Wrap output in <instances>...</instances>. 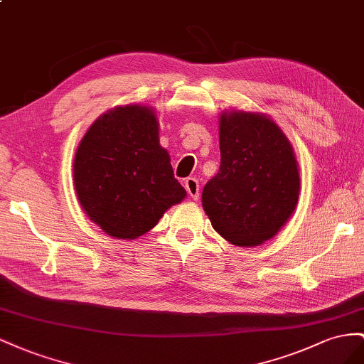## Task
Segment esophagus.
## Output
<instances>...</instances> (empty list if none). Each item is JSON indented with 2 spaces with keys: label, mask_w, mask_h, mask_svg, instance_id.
I'll list each match as a JSON object with an SVG mask.
<instances>
[{
  "label": "esophagus",
  "mask_w": 364,
  "mask_h": 364,
  "mask_svg": "<svg viewBox=\"0 0 364 364\" xmlns=\"http://www.w3.org/2000/svg\"><path fill=\"white\" fill-rule=\"evenodd\" d=\"M184 188H186V191H188L191 198H193V200L200 198V183H198V180L188 178L184 183Z\"/></svg>",
  "instance_id": "1"
}]
</instances>
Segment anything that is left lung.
<instances>
[{
	"label": "left lung",
	"instance_id": "obj_1",
	"mask_svg": "<svg viewBox=\"0 0 364 364\" xmlns=\"http://www.w3.org/2000/svg\"><path fill=\"white\" fill-rule=\"evenodd\" d=\"M220 151V171L203 191L204 210L228 242L259 245L280 230L297 204L291 144L273 120L235 111L221 117Z\"/></svg>",
	"mask_w": 364,
	"mask_h": 364
}]
</instances>
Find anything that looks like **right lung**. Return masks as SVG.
I'll return each mask as SVG.
<instances>
[{
	"label": "right lung",
	"instance_id": "right-lung-1",
	"mask_svg": "<svg viewBox=\"0 0 364 364\" xmlns=\"http://www.w3.org/2000/svg\"><path fill=\"white\" fill-rule=\"evenodd\" d=\"M75 186L90 220L120 240L149 232L186 196L159 143L155 114L140 105L116 108L92 123L76 151Z\"/></svg>",
	"mask_w": 364,
	"mask_h": 364
}]
</instances>
